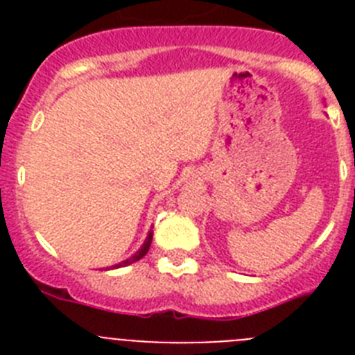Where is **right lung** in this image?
Returning <instances> with one entry per match:
<instances>
[{
	"label": "right lung",
	"mask_w": 355,
	"mask_h": 355,
	"mask_svg": "<svg viewBox=\"0 0 355 355\" xmlns=\"http://www.w3.org/2000/svg\"><path fill=\"white\" fill-rule=\"evenodd\" d=\"M150 241H153V231H150V233H149V236H147V240L144 241L142 249H140L139 252L135 254V256H131L130 259H126V261H122V263H119V265H115V268H119V266H126V265H131V263H135V261H139V259H142L144 256H146V254H147V250H149V247H150Z\"/></svg>",
	"instance_id": "right-lung-1"
}]
</instances>
